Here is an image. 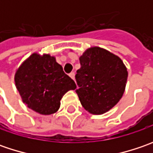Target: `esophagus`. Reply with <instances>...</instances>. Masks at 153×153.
I'll return each mask as SVG.
<instances>
[{"label":"esophagus","mask_w":153,"mask_h":153,"mask_svg":"<svg viewBox=\"0 0 153 153\" xmlns=\"http://www.w3.org/2000/svg\"><path fill=\"white\" fill-rule=\"evenodd\" d=\"M69 76H70V77L71 78V79H73L75 78V73L74 72H71V73L69 74Z\"/></svg>","instance_id":"obj_1"}]
</instances>
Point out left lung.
Listing matches in <instances>:
<instances>
[{
  "mask_svg": "<svg viewBox=\"0 0 153 153\" xmlns=\"http://www.w3.org/2000/svg\"><path fill=\"white\" fill-rule=\"evenodd\" d=\"M81 68L76 92L86 111L101 115L110 111L123 96L128 71L118 56L100 47L88 48L79 58Z\"/></svg>",
  "mask_w": 153,
  "mask_h": 153,
  "instance_id": "1",
  "label": "left lung"
}]
</instances>
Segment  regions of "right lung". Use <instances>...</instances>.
Returning <instances> with one entry per match:
<instances>
[{
    "label": "right lung",
    "mask_w": 153,
    "mask_h": 153,
    "mask_svg": "<svg viewBox=\"0 0 153 153\" xmlns=\"http://www.w3.org/2000/svg\"><path fill=\"white\" fill-rule=\"evenodd\" d=\"M14 82L23 102L42 115L55 113L63 95L76 88L54 56L37 53L27 58L17 69Z\"/></svg>",
    "instance_id": "add662e5"
}]
</instances>
